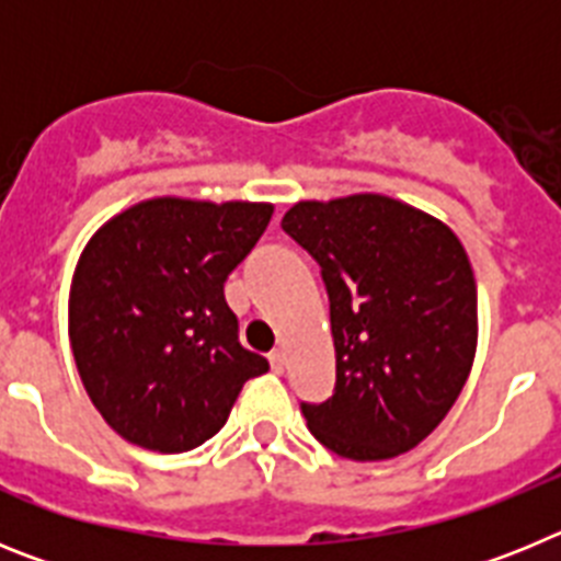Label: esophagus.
<instances>
[{"label":"esophagus","mask_w":561,"mask_h":561,"mask_svg":"<svg viewBox=\"0 0 561 561\" xmlns=\"http://www.w3.org/2000/svg\"><path fill=\"white\" fill-rule=\"evenodd\" d=\"M270 365H272V370H275V374H284V368H286V354L280 348H275L270 354Z\"/></svg>","instance_id":"34e87169"}]
</instances>
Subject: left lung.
<instances>
[{
	"label": "left lung",
	"instance_id": "8db88e82",
	"mask_svg": "<svg viewBox=\"0 0 561 561\" xmlns=\"http://www.w3.org/2000/svg\"><path fill=\"white\" fill-rule=\"evenodd\" d=\"M280 227L329 291L336 388L304 404L311 435L362 463L410 453L447 419L478 351V286L460 238L381 193L297 202Z\"/></svg>",
	"mask_w": 561,
	"mask_h": 561
}]
</instances>
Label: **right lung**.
I'll return each mask as SVG.
<instances>
[{"label": "right lung", "instance_id": "add662e5", "mask_svg": "<svg viewBox=\"0 0 561 561\" xmlns=\"http://www.w3.org/2000/svg\"><path fill=\"white\" fill-rule=\"evenodd\" d=\"M270 202L157 196L89 238L69 286V342L114 433L187 453L225 427L244 381L270 370L241 348L225 280L264 236Z\"/></svg>", "mask_w": 561, "mask_h": 561}]
</instances>
